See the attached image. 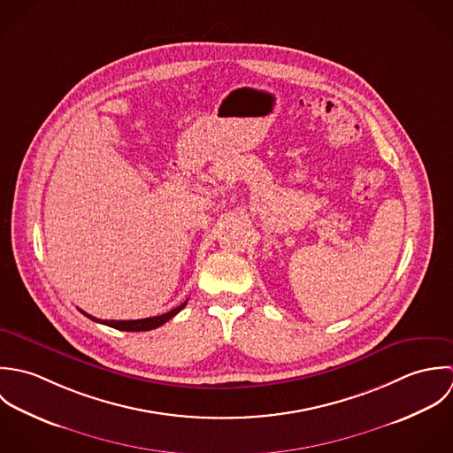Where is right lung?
I'll list each match as a JSON object with an SVG mask.
<instances>
[{"label":"right lung","mask_w":453,"mask_h":453,"mask_svg":"<svg viewBox=\"0 0 453 453\" xmlns=\"http://www.w3.org/2000/svg\"><path fill=\"white\" fill-rule=\"evenodd\" d=\"M185 304H187V301L181 303L180 306H177L175 310L165 313V315L149 317V319H140V320H99V319H96V317H92V315H88V313L82 311V310H81V311H82L86 317H89L91 320L101 322V324H104V326H110V327H113V329H119V331H150V329H156V327L166 324L172 317H175V315L180 311Z\"/></svg>","instance_id":"obj_1"}]
</instances>
